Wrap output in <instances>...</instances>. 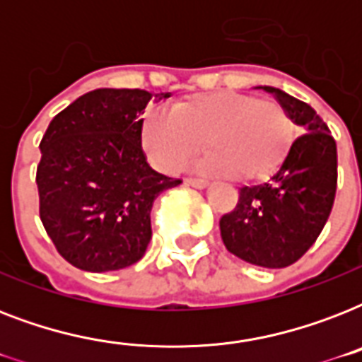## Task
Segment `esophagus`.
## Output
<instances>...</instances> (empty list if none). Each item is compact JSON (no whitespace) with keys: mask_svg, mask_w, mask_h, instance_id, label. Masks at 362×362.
Instances as JSON below:
<instances>
[{"mask_svg":"<svg viewBox=\"0 0 362 362\" xmlns=\"http://www.w3.org/2000/svg\"><path fill=\"white\" fill-rule=\"evenodd\" d=\"M186 184H187V186H192V187H197V189H204V187L210 186L209 182L201 180V178H187Z\"/></svg>","mask_w":362,"mask_h":362,"instance_id":"1","label":"esophagus"}]
</instances>
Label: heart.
<instances>
[{
	"instance_id": "b5f03b06",
	"label": "heart",
	"mask_w": 362,
	"mask_h": 362,
	"mask_svg": "<svg viewBox=\"0 0 362 362\" xmlns=\"http://www.w3.org/2000/svg\"><path fill=\"white\" fill-rule=\"evenodd\" d=\"M201 169L237 182L267 180L280 169L295 141L293 122L276 101L231 90L195 93L170 112L148 110L141 144L153 167L178 173L201 150Z\"/></svg>"
}]
</instances>
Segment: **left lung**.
<instances>
[{
	"label": "left lung",
	"instance_id": "1",
	"mask_svg": "<svg viewBox=\"0 0 362 362\" xmlns=\"http://www.w3.org/2000/svg\"><path fill=\"white\" fill-rule=\"evenodd\" d=\"M287 115L304 129L286 161L261 186L240 187L237 209L220 220L233 255L264 269H284L303 257L323 231L337 195V142L308 103L272 86Z\"/></svg>",
	"mask_w": 362,
	"mask_h": 362
}]
</instances>
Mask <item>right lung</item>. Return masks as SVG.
Listing matches in <instances>:
<instances>
[{
	"label": "right lung",
	"instance_id": "add662e5",
	"mask_svg": "<svg viewBox=\"0 0 362 362\" xmlns=\"http://www.w3.org/2000/svg\"><path fill=\"white\" fill-rule=\"evenodd\" d=\"M169 95L99 88L48 124L35 178L39 216L59 255L76 269L120 270L146 252L153 201L182 184L156 173L141 144L148 101Z\"/></svg>",
	"mask_w": 362,
	"mask_h": 362
}]
</instances>
